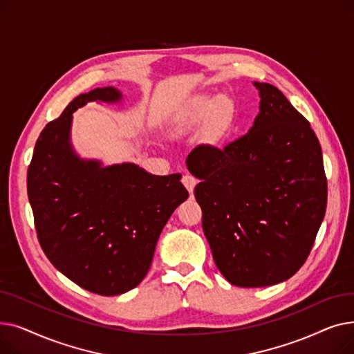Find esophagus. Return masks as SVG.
I'll list each match as a JSON object with an SVG mask.
<instances>
[{"instance_id":"obj_1","label":"esophagus","mask_w":354,"mask_h":354,"mask_svg":"<svg viewBox=\"0 0 354 354\" xmlns=\"http://www.w3.org/2000/svg\"><path fill=\"white\" fill-rule=\"evenodd\" d=\"M196 182H198V180H196L194 176H191V175H185V176L182 178V183L185 185V188L188 189L189 194L194 192V189H195V187H196Z\"/></svg>"}]
</instances>
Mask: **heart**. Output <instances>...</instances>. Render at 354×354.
<instances>
[{
  "mask_svg": "<svg viewBox=\"0 0 354 354\" xmlns=\"http://www.w3.org/2000/svg\"><path fill=\"white\" fill-rule=\"evenodd\" d=\"M235 106L232 99L224 93L192 97L180 110L179 124L185 129L198 126L203 122V133L207 140L215 143L228 132L232 124Z\"/></svg>",
  "mask_w": 354,
  "mask_h": 354,
  "instance_id": "obj_1",
  "label": "heart"
}]
</instances>
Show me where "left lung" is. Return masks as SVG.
<instances>
[{
	"label": "left lung",
	"mask_w": 354,
	"mask_h": 354,
	"mask_svg": "<svg viewBox=\"0 0 354 354\" xmlns=\"http://www.w3.org/2000/svg\"><path fill=\"white\" fill-rule=\"evenodd\" d=\"M259 111L248 133L222 151L187 158L214 261L236 287L283 283L301 268L327 205L323 153L310 123L283 93L252 83Z\"/></svg>",
	"instance_id": "obj_1"
}]
</instances>
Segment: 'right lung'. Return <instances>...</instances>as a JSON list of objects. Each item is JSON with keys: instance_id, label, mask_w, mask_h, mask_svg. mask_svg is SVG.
Segmentation results:
<instances>
[{"instance_id": "obj_1", "label": "right lung", "mask_w": 354, "mask_h": 354, "mask_svg": "<svg viewBox=\"0 0 354 354\" xmlns=\"http://www.w3.org/2000/svg\"><path fill=\"white\" fill-rule=\"evenodd\" d=\"M90 102L120 104L124 97L116 87H97L50 122L34 147L27 191L50 263L84 290L118 295L146 277L163 227L189 194L179 174L82 158L71 142L73 113Z\"/></svg>"}]
</instances>
